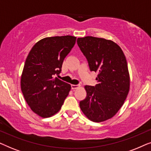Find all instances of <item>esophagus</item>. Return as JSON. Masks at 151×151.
<instances>
[{"mask_svg":"<svg viewBox=\"0 0 151 151\" xmlns=\"http://www.w3.org/2000/svg\"><path fill=\"white\" fill-rule=\"evenodd\" d=\"M80 86V85H77V84H71V88L73 90L76 89V88H78Z\"/></svg>","mask_w":151,"mask_h":151,"instance_id":"obj_1","label":"esophagus"}]
</instances>
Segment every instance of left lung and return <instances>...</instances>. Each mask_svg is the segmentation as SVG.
Segmentation results:
<instances>
[{
	"label": "left lung",
	"mask_w": 151,
	"mask_h": 151,
	"mask_svg": "<svg viewBox=\"0 0 151 151\" xmlns=\"http://www.w3.org/2000/svg\"><path fill=\"white\" fill-rule=\"evenodd\" d=\"M77 43L91 71L98 73L96 86H84L86 97L80 102V107L90 120H107L116 114L129 93L127 59L122 49L112 40L86 36L78 38Z\"/></svg>",
	"instance_id": "1"
}]
</instances>
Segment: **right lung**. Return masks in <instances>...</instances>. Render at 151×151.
<instances>
[{"label":"right lung","mask_w":151,"mask_h":151,"mask_svg":"<svg viewBox=\"0 0 151 151\" xmlns=\"http://www.w3.org/2000/svg\"><path fill=\"white\" fill-rule=\"evenodd\" d=\"M76 41V37L71 36L45 38L29 53L20 86L27 104L39 116L57 113L69 95L71 85L55 76L60 73L64 59Z\"/></svg>","instance_id":"obj_1"}]
</instances>
